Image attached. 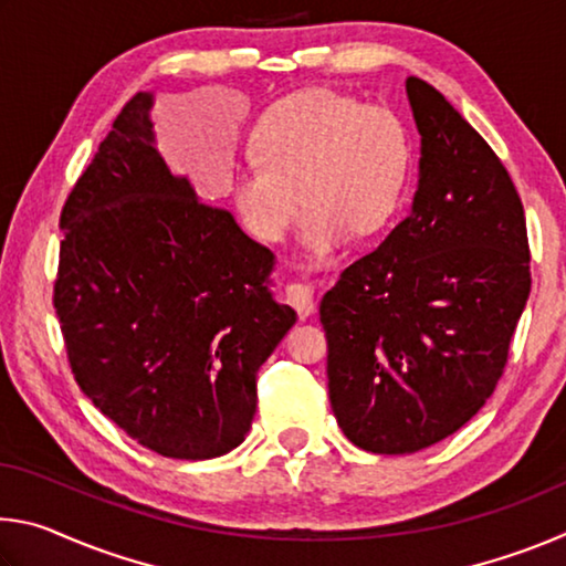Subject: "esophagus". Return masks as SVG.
<instances>
[{"label":"esophagus","instance_id":"34e87169","mask_svg":"<svg viewBox=\"0 0 566 566\" xmlns=\"http://www.w3.org/2000/svg\"><path fill=\"white\" fill-rule=\"evenodd\" d=\"M286 302L294 306V312L300 314V317H310L314 312V290L310 284H292L290 290H286Z\"/></svg>","mask_w":566,"mask_h":566}]
</instances>
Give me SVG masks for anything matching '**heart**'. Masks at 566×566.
Wrapping results in <instances>:
<instances>
[{
    "mask_svg": "<svg viewBox=\"0 0 566 566\" xmlns=\"http://www.w3.org/2000/svg\"><path fill=\"white\" fill-rule=\"evenodd\" d=\"M249 149L254 161L227 179L237 219L260 242H280L302 202L300 239L314 260L337 252L349 234L379 232L397 212L411 169L397 114L334 90L276 102L254 127Z\"/></svg>",
    "mask_w": 566,
    "mask_h": 566,
    "instance_id": "obj_1",
    "label": "heart"
}]
</instances>
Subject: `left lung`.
Segmentation results:
<instances>
[{
  "label": "left lung",
  "instance_id": "1",
  "mask_svg": "<svg viewBox=\"0 0 566 566\" xmlns=\"http://www.w3.org/2000/svg\"><path fill=\"white\" fill-rule=\"evenodd\" d=\"M411 212L324 294L329 401L364 452L411 454L467 424L502 379L530 296L522 199L494 149L419 76Z\"/></svg>",
  "mask_w": 566,
  "mask_h": 566
}]
</instances>
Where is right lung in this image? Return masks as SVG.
Masks as SVG:
<instances>
[{
  "mask_svg": "<svg viewBox=\"0 0 566 566\" xmlns=\"http://www.w3.org/2000/svg\"><path fill=\"white\" fill-rule=\"evenodd\" d=\"M149 107L124 104L66 197L52 302L104 417L161 457L212 459L244 442L294 310L266 290L270 249L167 169Z\"/></svg>",
  "mask_w": 566,
  "mask_h": 566,
  "instance_id": "obj_1",
  "label": "right lung"
}]
</instances>
